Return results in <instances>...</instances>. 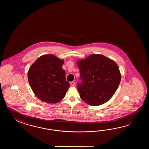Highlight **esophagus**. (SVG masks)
<instances>
[{"mask_svg":"<svg viewBox=\"0 0 149 149\" xmlns=\"http://www.w3.org/2000/svg\"><path fill=\"white\" fill-rule=\"evenodd\" d=\"M70 84L72 86H75V82L74 81H71V82H70Z\"/></svg>","mask_w":149,"mask_h":149,"instance_id":"1","label":"esophagus"}]
</instances>
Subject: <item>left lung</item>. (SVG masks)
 <instances>
[{
	"mask_svg": "<svg viewBox=\"0 0 149 149\" xmlns=\"http://www.w3.org/2000/svg\"><path fill=\"white\" fill-rule=\"evenodd\" d=\"M81 83L77 89L81 98L92 106L103 104L114 95L120 82L119 67L101 54H92L77 61Z\"/></svg>",
	"mask_w": 149,
	"mask_h": 149,
	"instance_id": "left-lung-1",
	"label": "left lung"
}]
</instances>
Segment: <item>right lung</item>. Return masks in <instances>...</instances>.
Listing matches in <instances>:
<instances>
[{
  "label": "right lung",
  "instance_id": "1",
  "mask_svg": "<svg viewBox=\"0 0 149 149\" xmlns=\"http://www.w3.org/2000/svg\"><path fill=\"white\" fill-rule=\"evenodd\" d=\"M63 60L53 54L39 57L28 72L29 85L35 95L42 101L56 103L64 97L70 87L62 69Z\"/></svg>",
  "mask_w": 149,
  "mask_h": 149
}]
</instances>
